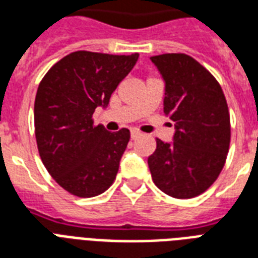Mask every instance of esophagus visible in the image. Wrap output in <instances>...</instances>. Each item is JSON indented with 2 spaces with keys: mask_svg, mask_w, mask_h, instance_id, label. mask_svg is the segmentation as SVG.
Listing matches in <instances>:
<instances>
[{
  "mask_svg": "<svg viewBox=\"0 0 258 258\" xmlns=\"http://www.w3.org/2000/svg\"><path fill=\"white\" fill-rule=\"evenodd\" d=\"M142 135V134L139 133L138 130H131V139H137V138H139Z\"/></svg>",
  "mask_w": 258,
  "mask_h": 258,
  "instance_id": "esophagus-1",
  "label": "esophagus"
}]
</instances>
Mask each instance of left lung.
<instances>
[{"label": "left lung", "instance_id": "obj_1", "mask_svg": "<svg viewBox=\"0 0 258 258\" xmlns=\"http://www.w3.org/2000/svg\"><path fill=\"white\" fill-rule=\"evenodd\" d=\"M165 81L164 113L174 121L172 143L157 139L149 157L153 181L176 199L199 196L225 166L230 113L219 82L186 54L151 56Z\"/></svg>", "mask_w": 258, "mask_h": 258}]
</instances>
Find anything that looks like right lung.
<instances>
[{
    "instance_id": "right-lung-1",
    "label": "right lung",
    "mask_w": 258,
    "mask_h": 258,
    "mask_svg": "<svg viewBox=\"0 0 258 258\" xmlns=\"http://www.w3.org/2000/svg\"><path fill=\"white\" fill-rule=\"evenodd\" d=\"M138 58V52L76 51L39 84L33 108L37 150L55 181L78 198L97 196L115 181L130 131L109 133L94 125L92 116L97 107H107Z\"/></svg>"
}]
</instances>
